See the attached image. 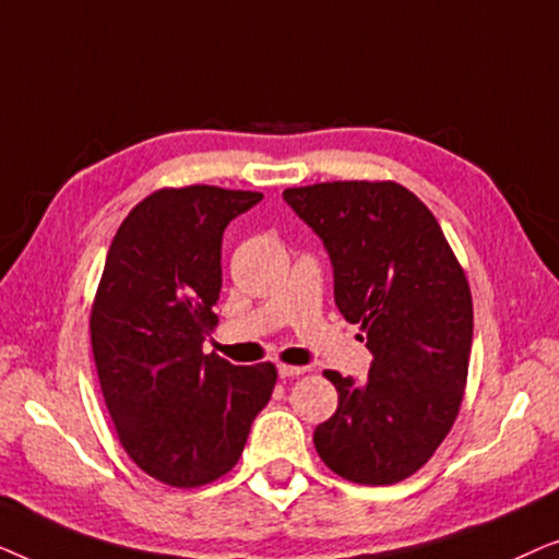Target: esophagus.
<instances>
[{
  "mask_svg": "<svg viewBox=\"0 0 559 559\" xmlns=\"http://www.w3.org/2000/svg\"><path fill=\"white\" fill-rule=\"evenodd\" d=\"M308 369L305 366H287V364H280L277 366V373L282 379H293V377H300V373H305Z\"/></svg>",
  "mask_w": 559,
  "mask_h": 559,
  "instance_id": "1",
  "label": "esophagus"
}]
</instances>
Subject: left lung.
<instances>
[{"label":"left lung","instance_id":"1","mask_svg":"<svg viewBox=\"0 0 559 559\" xmlns=\"http://www.w3.org/2000/svg\"><path fill=\"white\" fill-rule=\"evenodd\" d=\"M282 198L323 241L335 305L373 356L366 381L323 371L338 409L312 435L320 461L354 484H400L430 461L461 409L468 280L438 218L400 182H318Z\"/></svg>","mask_w":559,"mask_h":559}]
</instances>
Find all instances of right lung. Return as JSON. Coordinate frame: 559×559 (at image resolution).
I'll list each match as a JSON object with an SVG mask.
<instances>
[{
    "label": "right lung",
    "instance_id": "1",
    "mask_svg": "<svg viewBox=\"0 0 559 559\" xmlns=\"http://www.w3.org/2000/svg\"><path fill=\"white\" fill-rule=\"evenodd\" d=\"M262 193L163 188L121 221L91 308V348L121 448L175 488L239 463L251 423L277 384L272 364L203 354L218 318L221 241Z\"/></svg>",
    "mask_w": 559,
    "mask_h": 559
}]
</instances>
